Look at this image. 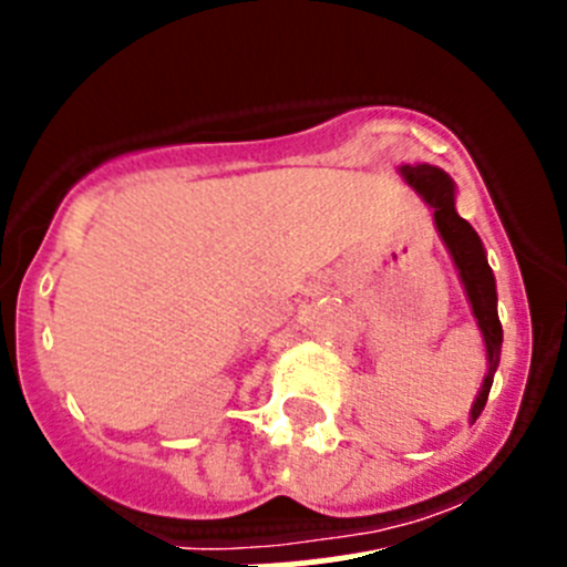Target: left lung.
Listing matches in <instances>:
<instances>
[{"instance_id":"obj_1","label":"left lung","mask_w":567,"mask_h":567,"mask_svg":"<svg viewBox=\"0 0 567 567\" xmlns=\"http://www.w3.org/2000/svg\"><path fill=\"white\" fill-rule=\"evenodd\" d=\"M401 174L426 199V205L435 207L437 233H441L443 244L452 251L454 266L460 268V277H463L465 293H468L476 321H480L482 334H485L487 377L482 382L480 395H476L474 410H471V421H476L487 404V395H491L493 388V373H496L498 357H502V321H498L496 312V277H493L491 266H487L480 235L454 210V183L449 179V174H443L435 166H426V163L423 166H401Z\"/></svg>"}]
</instances>
